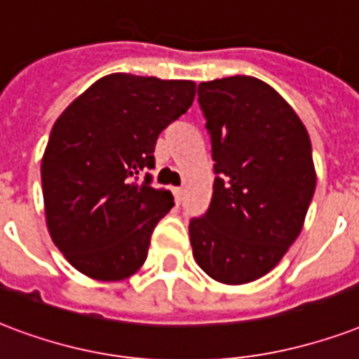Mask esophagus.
Returning <instances> with one entry per match:
<instances>
[{
  "label": "esophagus",
  "mask_w": 359,
  "mask_h": 359,
  "mask_svg": "<svg viewBox=\"0 0 359 359\" xmlns=\"http://www.w3.org/2000/svg\"><path fill=\"white\" fill-rule=\"evenodd\" d=\"M173 196H175V201H177V203H180V199H182V188H179V186H175V188H173Z\"/></svg>",
  "instance_id": "obj_1"
}]
</instances>
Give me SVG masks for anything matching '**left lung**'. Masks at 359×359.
<instances>
[{
    "label": "left lung",
    "mask_w": 359,
    "mask_h": 359,
    "mask_svg": "<svg viewBox=\"0 0 359 359\" xmlns=\"http://www.w3.org/2000/svg\"><path fill=\"white\" fill-rule=\"evenodd\" d=\"M212 141V199L190 220L194 259L218 283L267 275L303 229L316 186L307 128L267 82L235 75L201 82Z\"/></svg>",
    "instance_id": "obj_1"
}]
</instances>
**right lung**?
I'll return each mask as SVG.
<instances>
[{
    "label": "right lung",
    "instance_id": "add662e5",
    "mask_svg": "<svg viewBox=\"0 0 359 359\" xmlns=\"http://www.w3.org/2000/svg\"><path fill=\"white\" fill-rule=\"evenodd\" d=\"M194 81L111 73L67 105L41 160L50 239L82 275L114 283L141 269L171 191L139 180L158 135L190 109Z\"/></svg>",
    "mask_w": 359,
    "mask_h": 359
}]
</instances>
